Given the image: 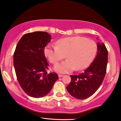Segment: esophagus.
<instances>
[{"instance_id":"34e87169","label":"esophagus","mask_w":121,"mask_h":121,"mask_svg":"<svg viewBox=\"0 0 121 121\" xmlns=\"http://www.w3.org/2000/svg\"><path fill=\"white\" fill-rule=\"evenodd\" d=\"M58 77L59 78H61L63 77V75H62V74H58Z\"/></svg>"}]
</instances>
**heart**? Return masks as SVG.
Wrapping results in <instances>:
<instances>
[{
  "label": "heart",
  "mask_w": 121,
  "mask_h": 121,
  "mask_svg": "<svg viewBox=\"0 0 121 121\" xmlns=\"http://www.w3.org/2000/svg\"><path fill=\"white\" fill-rule=\"evenodd\" d=\"M97 50V44L94 41L74 36L59 39L56 45H47L44 53L53 64L64 58L65 55L67 60L55 65L54 69L60 73H67L74 69L80 70L86 68L95 58Z\"/></svg>",
  "instance_id": "1"
}]
</instances>
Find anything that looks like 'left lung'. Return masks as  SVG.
Instances as JSON below:
<instances>
[{
    "label": "left lung",
    "mask_w": 121,
    "mask_h": 121,
    "mask_svg": "<svg viewBox=\"0 0 121 121\" xmlns=\"http://www.w3.org/2000/svg\"><path fill=\"white\" fill-rule=\"evenodd\" d=\"M97 53L91 65L79 75H70L71 82L67 86L70 95L84 100L92 96L102 83L106 73L108 51L103 43L98 42Z\"/></svg>",
    "instance_id": "8db88e82"
}]
</instances>
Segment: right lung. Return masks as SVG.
<instances>
[{"label": "right lung", "mask_w": 121, "mask_h": 121, "mask_svg": "<svg viewBox=\"0 0 121 121\" xmlns=\"http://www.w3.org/2000/svg\"><path fill=\"white\" fill-rule=\"evenodd\" d=\"M42 31L25 34L18 42L14 53V66L19 83L26 94L35 98L47 95L58 79L56 73H47L48 63L44 47L51 40Z\"/></svg>", "instance_id": "right-lung-1"}]
</instances>
